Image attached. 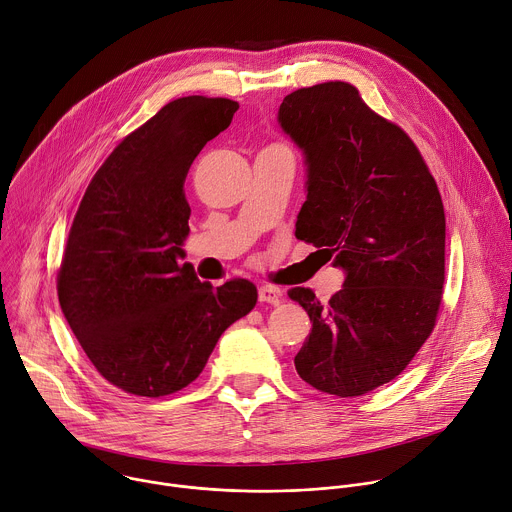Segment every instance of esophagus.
<instances>
[{"mask_svg":"<svg viewBox=\"0 0 512 512\" xmlns=\"http://www.w3.org/2000/svg\"><path fill=\"white\" fill-rule=\"evenodd\" d=\"M258 300L268 304H280L282 302V290L276 286H260L258 288Z\"/></svg>","mask_w":512,"mask_h":512,"instance_id":"esophagus-1","label":"esophagus"}]
</instances>
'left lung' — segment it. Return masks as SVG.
<instances>
[{"label": "left lung", "mask_w": 512, "mask_h": 512, "mask_svg": "<svg viewBox=\"0 0 512 512\" xmlns=\"http://www.w3.org/2000/svg\"><path fill=\"white\" fill-rule=\"evenodd\" d=\"M278 125L306 167L294 234L345 272L327 304L311 288L288 290L313 321L294 367L315 389L363 395L395 379L436 325L446 252L442 197L414 141L347 82L290 92Z\"/></svg>", "instance_id": "1"}]
</instances>
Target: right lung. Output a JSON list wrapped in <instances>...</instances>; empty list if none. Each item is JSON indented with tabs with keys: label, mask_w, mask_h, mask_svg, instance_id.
Wrapping results in <instances>:
<instances>
[{
	"label": "right lung",
	"mask_w": 512,
	"mask_h": 512,
	"mask_svg": "<svg viewBox=\"0 0 512 512\" xmlns=\"http://www.w3.org/2000/svg\"><path fill=\"white\" fill-rule=\"evenodd\" d=\"M183 96L125 137L92 177L72 222L58 300L96 371L127 393L187 387L222 333L258 300L250 280L201 282L185 258L193 159L238 111Z\"/></svg>",
	"instance_id": "1"
}]
</instances>
